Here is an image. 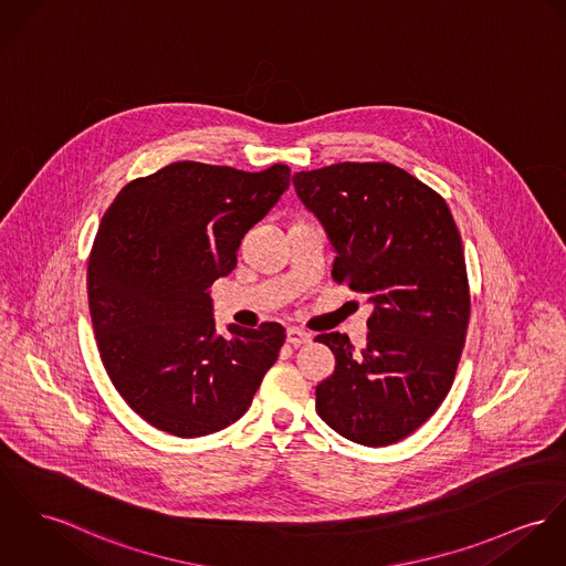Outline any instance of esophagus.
<instances>
[{"label":"esophagus","instance_id":"obj_1","mask_svg":"<svg viewBox=\"0 0 566 566\" xmlns=\"http://www.w3.org/2000/svg\"><path fill=\"white\" fill-rule=\"evenodd\" d=\"M311 342V335L305 333V331H301V328H287V344H292L294 348H301V346H305Z\"/></svg>","mask_w":566,"mask_h":566}]
</instances>
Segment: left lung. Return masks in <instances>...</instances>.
<instances>
[{"label": "left lung", "instance_id": "obj_1", "mask_svg": "<svg viewBox=\"0 0 566 566\" xmlns=\"http://www.w3.org/2000/svg\"><path fill=\"white\" fill-rule=\"evenodd\" d=\"M292 181L337 253L333 279L374 305L365 348L342 333L315 337L335 355L315 387L317 415L360 446L398 443L441 407L463 353L471 305L452 211L387 161L331 164Z\"/></svg>", "mask_w": 566, "mask_h": 566}]
</instances>
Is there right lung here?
<instances>
[{"label":"right lung","mask_w":566,"mask_h":566,"mask_svg":"<svg viewBox=\"0 0 566 566\" xmlns=\"http://www.w3.org/2000/svg\"><path fill=\"white\" fill-rule=\"evenodd\" d=\"M287 188L285 164L175 161L129 181L103 213L88 259L93 328L112 385L157 430L192 439L227 428L279 357L276 322L218 335L209 287Z\"/></svg>","instance_id":"1"}]
</instances>
